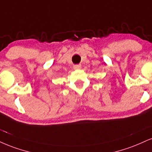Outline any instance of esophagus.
<instances>
[{"label":"esophagus","mask_w":152,"mask_h":152,"mask_svg":"<svg viewBox=\"0 0 152 152\" xmlns=\"http://www.w3.org/2000/svg\"><path fill=\"white\" fill-rule=\"evenodd\" d=\"M81 68V66L80 64H76L74 66V69H80Z\"/></svg>","instance_id":"esophagus-1"}]
</instances>
